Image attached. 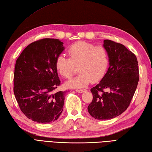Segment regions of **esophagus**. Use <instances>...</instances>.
I'll return each mask as SVG.
<instances>
[{
    "label": "esophagus",
    "mask_w": 152,
    "mask_h": 152,
    "mask_svg": "<svg viewBox=\"0 0 152 152\" xmlns=\"http://www.w3.org/2000/svg\"><path fill=\"white\" fill-rule=\"evenodd\" d=\"M86 91L85 89H76V91L77 93H83L84 91Z\"/></svg>",
    "instance_id": "1"
}]
</instances>
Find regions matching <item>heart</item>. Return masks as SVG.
Instances as JSON below:
<instances>
[{
    "mask_svg": "<svg viewBox=\"0 0 152 152\" xmlns=\"http://www.w3.org/2000/svg\"><path fill=\"white\" fill-rule=\"evenodd\" d=\"M69 58L59 56L56 59V67L62 76L69 78L78 66L80 74L66 82L69 87L81 88L87 86L92 80H100L105 75L109 63L107 49L86 41H77L67 50Z\"/></svg>",
    "mask_w": 152,
    "mask_h": 152,
    "instance_id": "b5f03b06",
    "label": "heart"
}]
</instances>
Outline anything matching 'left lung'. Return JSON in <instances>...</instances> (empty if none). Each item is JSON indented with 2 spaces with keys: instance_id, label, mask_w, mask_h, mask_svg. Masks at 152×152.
<instances>
[{
  "instance_id": "1",
  "label": "left lung",
  "mask_w": 152,
  "mask_h": 152,
  "mask_svg": "<svg viewBox=\"0 0 152 152\" xmlns=\"http://www.w3.org/2000/svg\"><path fill=\"white\" fill-rule=\"evenodd\" d=\"M103 47L109 53V68L99 83L91 89L93 98L87 109L95 119L105 121L119 116L128 107L139 72L135 55L125 46L105 39Z\"/></svg>"
}]
</instances>
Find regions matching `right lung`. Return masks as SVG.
<instances>
[{
    "label": "right lung",
    "instance_id": "1",
    "mask_svg": "<svg viewBox=\"0 0 152 152\" xmlns=\"http://www.w3.org/2000/svg\"><path fill=\"white\" fill-rule=\"evenodd\" d=\"M63 43L46 38L28 45L17 58L13 92L20 110L41 124L53 122L61 114L65 91H54L60 85L56 61L64 50Z\"/></svg>",
    "mask_w": 152,
    "mask_h": 152
}]
</instances>
